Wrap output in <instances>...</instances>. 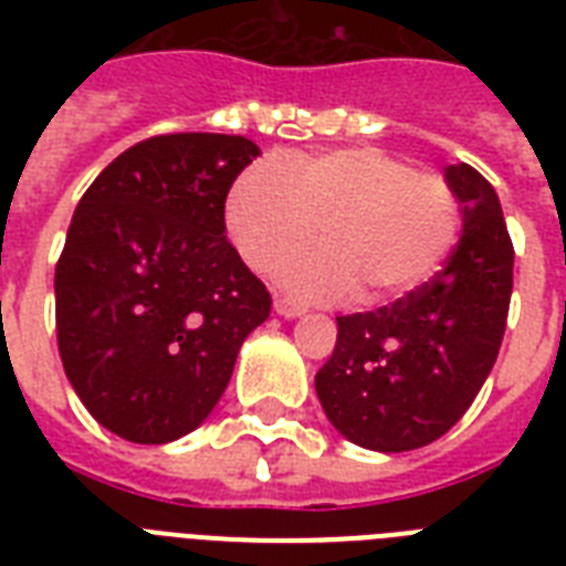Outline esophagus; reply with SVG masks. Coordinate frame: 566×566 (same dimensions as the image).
<instances>
[{
  "label": "esophagus",
  "mask_w": 566,
  "mask_h": 566,
  "mask_svg": "<svg viewBox=\"0 0 566 566\" xmlns=\"http://www.w3.org/2000/svg\"><path fill=\"white\" fill-rule=\"evenodd\" d=\"M273 308H275V314H279V317H287V319H296V317H302V314H305V308H302L300 302L287 300V296H275Z\"/></svg>",
  "instance_id": "1"
}]
</instances>
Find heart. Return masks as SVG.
Here are the masks:
<instances>
[{"label":"heart","instance_id":"b5f03b06","mask_svg":"<svg viewBox=\"0 0 566 566\" xmlns=\"http://www.w3.org/2000/svg\"><path fill=\"white\" fill-rule=\"evenodd\" d=\"M319 238L326 247L296 258L282 282L305 300H399L429 282L455 247L461 205L434 172L373 149L346 146L252 164L226 199V229L255 273H273Z\"/></svg>","mask_w":566,"mask_h":566}]
</instances>
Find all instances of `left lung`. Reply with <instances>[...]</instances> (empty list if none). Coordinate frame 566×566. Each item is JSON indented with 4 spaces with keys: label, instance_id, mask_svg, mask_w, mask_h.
Segmentation results:
<instances>
[{
    "label": "left lung",
    "instance_id": "8db88e82",
    "mask_svg": "<svg viewBox=\"0 0 566 566\" xmlns=\"http://www.w3.org/2000/svg\"><path fill=\"white\" fill-rule=\"evenodd\" d=\"M461 240L447 266L402 300L337 317L335 353L314 385L328 422L376 452H408L447 434L500 355L514 284L502 205L470 164L447 167Z\"/></svg>",
    "mask_w": 566,
    "mask_h": 566
}]
</instances>
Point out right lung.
Instances as JSON below:
<instances>
[{
    "label": "right lung",
    "instance_id": "obj_1",
    "mask_svg": "<svg viewBox=\"0 0 566 566\" xmlns=\"http://www.w3.org/2000/svg\"><path fill=\"white\" fill-rule=\"evenodd\" d=\"M240 135H158L75 208L55 266L57 353L93 420L132 443L185 438L220 402L270 293L226 240Z\"/></svg>",
    "mask_w": 566,
    "mask_h": 566
}]
</instances>
